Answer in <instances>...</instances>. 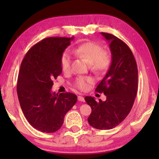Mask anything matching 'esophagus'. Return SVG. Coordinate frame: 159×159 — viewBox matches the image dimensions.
<instances>
[{
  "label": "esophagus",
  "mask_w": 159,
  "mask_h": 159,
  "mask_svg": "<svg viewBox=\"0 0 159 159\" xmlns=\"http://www.w3.org/2000/svg\"><path fill=\"white\" fill-rule=\"evenodd\" d=\"M78 99H79V101H80V102H85L84 98H83V97L81 95L78 96Z\"/></svg>",
  "instance_id": "1"
}]
</instances>
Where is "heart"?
I'll return each instance as SVG.
<instances>
[{
    "label": "heart",
    "mask_w": 159,
    "mask_h": 159,
    "mask_svg": "<svg viewBox=\"0 0 159 159\" xmlns=\"http://www.w3.org/2000/svg\"><path fill=\"white\" fill-rule=\"evenodd\" d=\"M75 55L87 59L90 61L91 69L94 71H102L106 69L110 62V56L107 51L102 50L99 44L94 42H86L78 45L73 49ZM71 56L68 51H64L60 57L61 69L64 72L71 69ZM94 82L90 76H79L75 81V85L80 90L85 91Z\"/></svg>",
    "instance_id": "obj_1"
}]
</instances>
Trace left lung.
Segmentation results:
<instances>
[{
	"label": "left lung",
	"mask_w": 159,
	"mask_h": 159,
	"mask_svg": "<svg viewBox=\"0 0 159 159\" xmlns=\"http://www.w3.org/2000/svg\"><path fill=\"white\" fill-rule=\"evenodd\" d=\"M108 41L111 63L95 91L103 93L106 101L97 102L93 97L85 100L92 109L89 124L99 130H110L119 125L129 114L138 92V71L130 48L114 35L102 32Z\"/></svg>",
	"instance_id": "left-lung-1"
}]
</instances>
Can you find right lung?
Returning <instances> with one entry per match:
<instances>
[{"label":"right lung","instance_id":"add662e5","mask_svg":"<svg viewBox=\"0 0 159 159\" xmlns=\"http://www.w3.org/2000/svg\"><path fill=\"white\" fill-rule=\"evenodd\" d=\"M74 37H49L32 46L21 61L17 92L28 122L43 133H55L64 123L77 96L51 93L53 79L61 74L60 57Z\"/></svg>","mask_w":159,"mask_h":159}]
</instances>
